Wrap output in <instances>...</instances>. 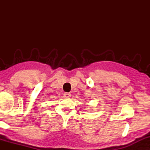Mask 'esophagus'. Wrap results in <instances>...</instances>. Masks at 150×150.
<instances>
[{
  "label": "esophagus",
  "mask_w": 150,
  "mask_h": 150,
  "mask_svg": "<svg viewBox=\"0 0 150 150\" xmlns=\"http://www.w3.org/2000/svg\"><path fill=\"white\" fill-rule=\"evenodd\" d=\"M64 96L66 98H69L71 96V93H64Z\"/></svg>",
  "instance_id": "1"
}]
</instances>
